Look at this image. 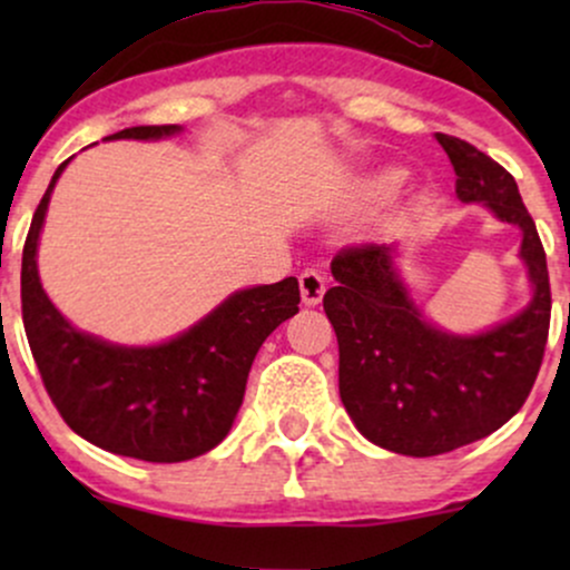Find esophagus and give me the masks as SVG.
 <instances>
[{
	"label": "esophagus",
	"mask_w": 570,
	"mask_h": 570,
	"mask_svg": "<svg viewBox=\"0 0 570 570\" xmlns=\"http://www.w3.org/2000/svg\"><path fill=\"white\" fill-rule=\"evenodd\" d=\"M324 292H326V278L322 271H316V267H307V271L299 273V294H303L305 305L322 303Z\"/></svg>",
	"instance_id": "esophagus-1"
}]
</instances>
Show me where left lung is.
Returning a JSON list of instances; mask_svg holds the SVG:
<instances>
[{
  "label": "left lung",
  "mask_w": 570,
  "mask_h": 570,
  "mask_svg": "<svg viewBox=\"0 0 570 570\" xmlns=\"http://www.w3.org/2000/svg\"><path fill=\"white\" fill-rule=\"evenodd\" d=\"M436 141L455 168L458 198L485 203L522 230L520 257L533 299L482 335H450L423 322L396 276L389 244H356L335 254L337 286L324 294V311L337 335L340 399L370 442L415 458L482 440L525 404L552 313L547 254L514 176L474 144L448 134H436Z\"/></svg>",
  "instance_id": "obj_1"
}]
</instances>
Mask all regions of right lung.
I'll return each mask as SVG.
<instances>
[{"label":"right lung","mask_w":570,"mask_h":570,"mask_svg":"<svg viewBox=\"0 0 570 570\" xmlns=\"http://www.w3.org/2000/svg\"><path fill=\"white\" fill-rule=\"evenodd\" d=\"M179 126H136L107 139H163ZM56 168L39 200L21 265L26 337L45 391L67 426L109 453L179 463L225 440L246 394V377L265 337L299 311L297 278L240 289L185 335L149 348L104 343L75 330L39 284L37 240Z\"/></svg>","instance_id":"1"}]
</instances>
